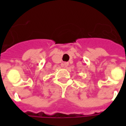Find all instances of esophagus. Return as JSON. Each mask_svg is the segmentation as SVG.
<instances>
[{
	"label": "esophagus",
	"mask_w": 126,
	"mask_h": 126,
	"mask_svg": "<svg viewBox=\"0 0 126 126\" xmlns=\"http://www.w3.org/2000/svg\"><path fill=\"white\" fill-rule=\"evenodd\" d=\"M68 65H69V63H68V62H65V63H63V67L67 68V67H68Z\"/></svg>",
	"instance_id": "obj_1"
}]
</instances>
